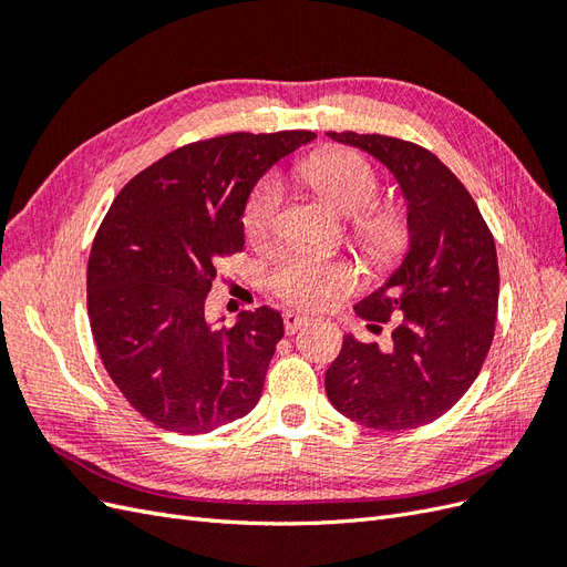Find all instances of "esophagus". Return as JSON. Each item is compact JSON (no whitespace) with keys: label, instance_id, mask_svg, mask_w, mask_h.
Listing matches in <instances>:
<instances>
[{"label":"esophagus","instance_id":"esophagus-1","mask_svg":"<svg viewBox=\"0 0 567 567\" xmlns=\"http://www.w3.org/2000/svg\"><path fill=\"white\" fill-rule=\"evenodd\" d=\"M307 321H310V317H305V315H300V312H296V310H286V312H284V329H286L288 336L298 333Z\"/></svg>","mask_w":567,"mask_h":567}]
</instances>
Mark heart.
I'll return each instance as SVG.
<instances>
[{"label": "heart", "instance_id": "1", "mask_svg": "<svg viewBox=\"0 0 567 567\" xmlns=\"http://www.w3.org/2000/svg\"><path fill=\"white\" fill-rule=\"evenodd\" d=\"M296 173L305 186L331 210L352 217V234L371 255H390L404 241V219L392 208L373 205L381 194V179L373 165L354 151H326L305 158ZM281 186L265 177L252 186L244 203L241 225L250 241H265L277 229ZM277 293L300 307H321L357 284L352 265L312 252H286L271 271Z\"/></svg>", "mask_w": 567, "mask_h": 567}]
</instances>
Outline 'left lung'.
I'll list each match as a JSON object with an SVG mask.
<instances>
[{
    "mask_svg": "<svg viewBox=\"0 0 567 567\" xmlns=\"http://www.w3.org/2000/svg\"><path fill=\"white\" fill-rule=\"evenodd\" d=\"M379 158L409 203V252L354 312L392 326V348L342 338L326 371V394L375 431L440 419L477 379L494 338L499 265L494 236L468 188L435 153L398 136L329 132Z\"/></svg>",
    "mask_w": 567,
    "mask_h": 567,
    "instance_id": "8db88e82",
    "label": "left lung"
}]
</instances>
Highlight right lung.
<instances>
[{"instance_id": "right-lung-1", "label": "right lung", "mask_w": 567, "mask_h": 567, "mask_svg": "<svg viewBox=\"0 0 567 567\" xmlns=\"http://www.w3.org/2000/svg\"><path fill=\"white\" fill-rule=\"evenodd\" d=\"M315 132H234L186 144L130 179L94 236L87 312L109 375L140 414L210 433L260 402L284 319L262 305L231 329L205 319L217 260L244 250L255 182Z\"/></svg>"}]
</instances>
